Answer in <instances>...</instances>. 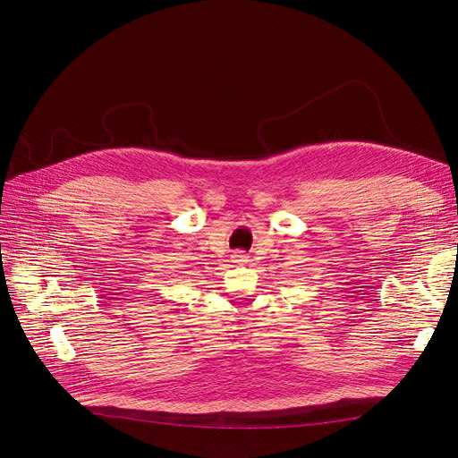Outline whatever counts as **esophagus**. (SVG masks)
<instances>
[{
  "label": "esophagus",
  "instance_id": "esophagus-1",
  "mask_svg": "<svg viewBox=\"0 0 458 458\" xmlns=\"http://www.w3.org/2000/svg\"><path fill=\"white\" fill-rule=\"evenodd\" d=\"M231 259H233V263H234V265H248L250 255H248L246 251H234Z\"/></svg>",
  "mask_w": 458,
  "mask_h": 458
}]
</instances>
